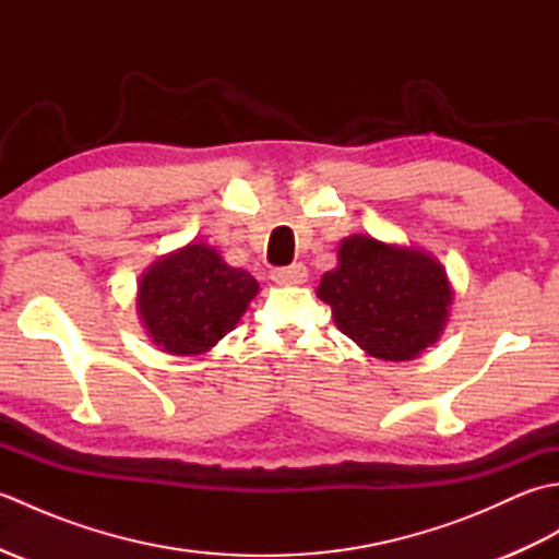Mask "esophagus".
<instances>
[{
  "instance_id": "34e87169",
  "label": "esophagus",
  "mask_w": 559,
  "mask_h": 559,
  "mask_svg": "<svg viewBox=\"0 0 559 559\" xmlns=\"http://www.w3.org/2000/svg\"><path fill=\"white\" fill-rule=\"evenodd\" d=\"M273 283L278 286H300L307 281V266L305 264H290V266H278L271 271Z\"/></svg>"
}]
</instances>
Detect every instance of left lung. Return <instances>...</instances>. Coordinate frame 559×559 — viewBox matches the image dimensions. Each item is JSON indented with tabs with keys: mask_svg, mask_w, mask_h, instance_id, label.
I'll use <instances>...</instances> for the list:
<instances>
[{
	"mask_svg": "<svg viewBox=\"0 0 559 559\" xmlns=\"http://www.w3.org/2000/svg\"><path fill=\"white\" fill-rule=\"evenodd\" d=\"M317 295L367 355L401 362L418 358L442 334L454 290L444 266L423 249L350 235Z\"/></svg>",
	"mask_w": 559,
	"mask_h": 559,
	"instance_id": "left-lung-1",
	"label": "left lung"
}]
</instances>
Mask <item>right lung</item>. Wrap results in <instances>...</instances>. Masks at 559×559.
I'll use <instances>...</instances> for the list:
<instances>
[{
	"label": "right lung",
	"mask_w": 559,
	"mask_h": 559,
	"mask_svg": "<svg viewBox=\"0 0 559 559\" xmlns=\"http://www.w3.org/2000/svg\"><path fill=\"white\" fill-rule=\"evenodd\" d=\"M259 283L216 249L189 242L139 281L136 310L151 341L173 355H201L235 329Z\"/></svg>",
	"instance_id": "add662e5"
}]
</instances>
